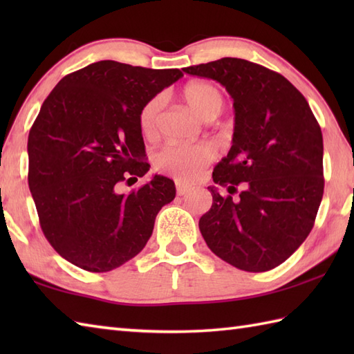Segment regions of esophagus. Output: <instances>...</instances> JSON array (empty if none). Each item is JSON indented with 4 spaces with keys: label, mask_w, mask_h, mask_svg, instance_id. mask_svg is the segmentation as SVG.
<instances>
[{
    "label": "esophagus",
    "mask_w": 354,
    "mask_h": 354,
    "mask_svg": "<svg viewBox=\"0 0 354 354\" xmlns=\"http://www.w3.org/2000/svg\"><path fill=\"white\" fill-rule=\"evenodd\" d=\"M192 189L190 187H187V185H183V184H179V183H176V192H178V194L179 196H185L187 193H189Z\"/></svg>",
    "instance_id": "obj_1"
}]
</instances>
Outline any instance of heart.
Returning <instances> with one entry per match:
<instances>
[{"label":"heart","mask_w":354,"mask_h":354,"mask_svg":"<svg viewBox=\"0 0 354 354\" xmlns=\"http://www.w3.org/2000/svg\"><path fill=\"white\" fill-rule=\"evenodd\" d=\"M184 100L204 120H213L225 106V97L212 82L193 80L183 88ZM164 104L162 95H155L142 104L138 112V126L142 135H153ZM214 149L207 142L181 145L169 142L155 155V165L179 181H193L201 170L213 161Z\"/></svg>","instance_id":"heart-1"}]
</instances>
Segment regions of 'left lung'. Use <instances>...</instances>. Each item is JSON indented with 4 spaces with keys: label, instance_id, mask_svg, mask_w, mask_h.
<instances>
[{
    "label": "left lung",
    "instance_id": "left-lung-1",
    "mask_svg": "<svg viewBox=\"0 0 354 354\" xmlns=\"http://www.w3.org/2000/svg\"><path fill=\"white\" fill-rule=\"evenodd\" d=\"M183 71L219 82L234 100L232 146L213 171L230 194L208 187L213 205L199 219L201 234L234 268L274 269L313 228L324 193L321 127L304 95L259 64L222 57Z\"/></svg>",
    "mask_w": 354,
    "mask_h": 354
}]
</instances>
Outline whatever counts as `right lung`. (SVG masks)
<instances>
[{"instance_id":"add662e5","label":"right lung","mask_w":354,"mask_h":354,"mask_svg":"<svg viewBox=\"0 0 354 354\" xmlns=\"http://www.w3.org/2000/svg\"><path fill=\"white\" fill-rule=\"evenodd\" d=\"M183 76L100 61L65 76L42 103L28 133V187L44 236L73 265L89 272L122 266L175 199V183L161 175L129 194L118 187L150 167L141 106Z\"/></svg>"}]
</instances>
